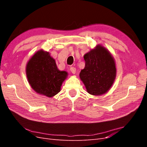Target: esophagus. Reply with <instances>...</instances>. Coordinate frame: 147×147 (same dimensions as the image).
Returning a JSON list of instances; mask_svg holds the SVG:
<instances>
[{
	"label": "esophagus",
	"instance_id": "1",
	"mask_svg": "<svg viewBox=\"0 0 147 147\" xmlns=\"http://www.w3.org/2000/svg\"><path fill=\"white\" fill-rule=\"evenodd\" d=\"M70 70L71 72H72V74H75V73H76V69H75V67H71L70 68Z\"/></svg>",
	"mask_w": 147,
	"mask_h": 147
}]
</instances>
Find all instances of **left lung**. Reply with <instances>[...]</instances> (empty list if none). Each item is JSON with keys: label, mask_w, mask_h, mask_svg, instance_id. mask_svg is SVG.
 Listing matches in <instances>:
<instances>
[{"label": "left lung", "mask_w": 147, "mask_h": 147, "mask_svg": "<svg viewBox=\"0 0 147 147\" xmlns=\"http://www.w3.org/2000/svg\"><path fill=\"white\" fill-rule=\"evenodd\" d=\"M85 67L80 78L90 94L99 96L107 92L112 86L116 76V66L109 51L97 46L84 56Z\"/></svg>", "instance_id": "left-lung-1"}]
</instances>
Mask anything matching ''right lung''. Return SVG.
Segmentation results:
<instances>
[{
  "instance_id": "add662e5",
  "label": "right lung",
  "mask_w": 147,
  "mask_h": 147,
  "mask_svg": "<svg viewBox=\"0 0 147 147\" xmlns=\"http://www.w3.org/2000/svg\"><path fill=\"white\" fill-rule=\"evenodd\" d=\"M26 75L30 86L35 91L51 97L60 91L67 73L57 68L55 59L48 52L40 50L28 62Z\"/></svg>"
}]
</instances>
